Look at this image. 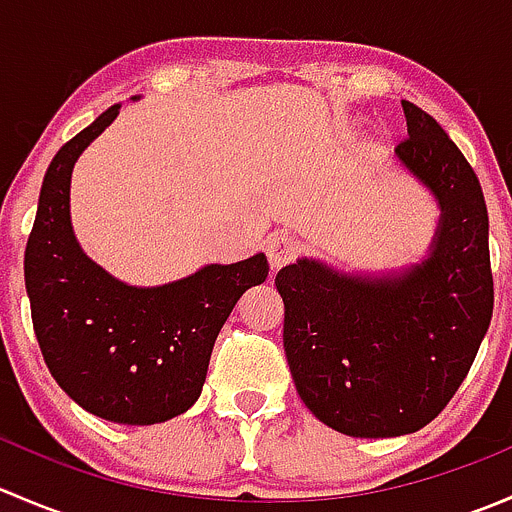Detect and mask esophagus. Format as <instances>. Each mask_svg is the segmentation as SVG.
Instances as JSON below:
<instances>
[{
  "label": "esophagus",
  "instance_id": "34e87169",
  "mask_svg": "<svg viewBox=\"0 0 512 512\" xmlns=\"http://www.w3.org/2000/svg\"><path fill=\"white\" fill-rule=\"evenodd\" d=\"M294 255H297V242L287 232H272L267 237V257H270V265L275 270H280L282 265L292 262Z\"/></svg>",
  "mask_w": 512,
  "mask_h": 512
}]
</instances>
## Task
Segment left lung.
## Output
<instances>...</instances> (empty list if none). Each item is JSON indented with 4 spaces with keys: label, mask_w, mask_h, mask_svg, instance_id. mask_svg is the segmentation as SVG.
Segmentation results:
<instances>
[{
    "label": "left lung",
    "mask_w": 512,
    "mask_h": 512,
    "mask_svg": "<svg viewBox=\"0 0 512 512\" xmlns=\"http://www.w3.org/2000/svg\"><path fill=\"white\" fill-rule=\"evenodd\" d=\"M401 168L433 195L428 252L399 270H339L299 257L275 277L285 354L304 406L354 438H394L431 423L466 379L493 317L488 210L456 143L401 103Z\"/></svg>",
    "instance_id": "obj_1"
}]
</instances>
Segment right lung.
Returning <instances> with one entry per match:
<instances>
[{
  "mask_svg": "<svg viewBox=\"0 0 512 512\" xmlns=\"http://www.w3.org/2000/svg\"><path fill=\"white\" fill-rule=\"evenodd\" d=\"M118 111L121 103L103 111L51 160L24 252V280L56 384L98 418L151 426L198 401L220 329L242 292L267 280L270 265L257 252L165 285L136 287L81 250L71 225V173Z\"/></svg>",
  "mask_w": 512,
  "mask_h": 512,
  "instance_id": "obj_1",
  "label": "right lung"
}]
</instances>
